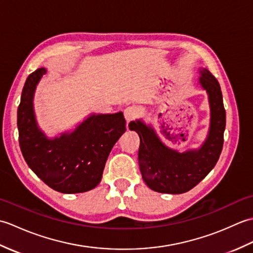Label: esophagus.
I'll return each mask as SVG.
<instances>
[{
	"label": "esophagus",
	"instance_id": "esophagus-1",
	"mask_svg": "<svg viewBox=\"0 0 253 253\" xmlns=\"http://www.w3.org/2000/svg\"><path fill=\"white\" fill-rule=\"evenodd\" d=\"M137 116H138V112L136 110V107L128 106V107H126L125 110H124V117H125V120H126L127 123H129L130 121L135 120Z\"/></svg>",
	"mask_w": 253,
	"mask_h": 253
}]
</instances>
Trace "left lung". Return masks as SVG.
Segmentation results:
<instances>
[{
  "instance_id": "8db88e82",
  "label": "left lung",
  "mask_w": 253,
  "mask_h": 253,
  "mask_svg": "<svg viewBox=\"0 0 253 253\" xmlns=\"http://www.w3.org/2000/svg\"><path fill=\"white\" fill-rule=\"evenodd\" d=\"M199 84L208 93L210 127L198 149L179 152L166 146L154 128L141 118L129 123V129L140 138L138 161L142 178L154 191L171 195L189 191L212 170L221 155L226 126L221 87L207 68L199 69Z\"/></svg>"
}]
</instances>
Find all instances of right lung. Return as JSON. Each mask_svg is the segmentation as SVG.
Here are the masks:
<instances>
[{
    "label": "right lung",
    "instance_id": "right-lung-1",
    "mask_svg": "<svg viewBox=\"0 0 253 253\" xmlns=\"http://www.w3.org/2000/svg\"><path fill=\"white\" fill-rule=\"evenodd\" d=\"M47 69L30 74L17 110L19 146L32 171L58 192L79 193L100 184L112 148L126 131L122 112L90 114L72 130L49 138L38 125L34 100Z\"/></svg>",
    "mask_w": 253,
    "mask_h": 253
}]
</instances>
